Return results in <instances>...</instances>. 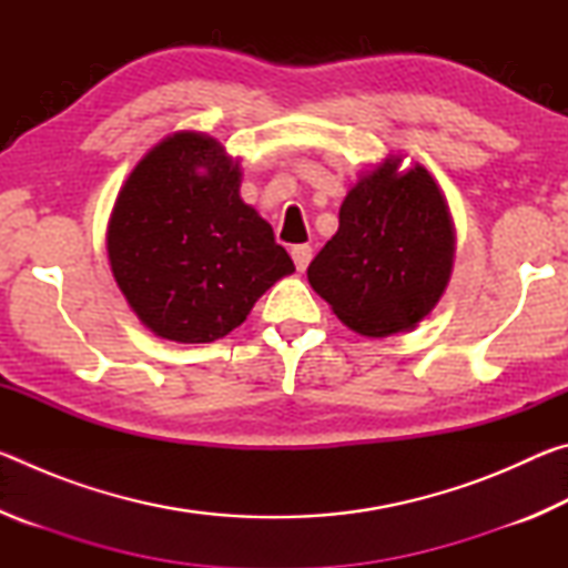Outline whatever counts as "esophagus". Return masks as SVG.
<instances>
[{"mask_svg": "<svg viewBox=\"0 0 568 568\" xmlns=\"http://www.w3.org/2000/svg\"><path fill=\"white\" fill-rule=\"evenodd\" d=\"M291 255H293V263H295L297 271H305L307 263H311V257H313V247L311 245H295L291 250Z\"/></svg>", "mask_w": 568, "mask_h": 568, "instance_id": "34e87169", "label": "esophagus"}]
</instances>
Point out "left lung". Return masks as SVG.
Segmentation results:
<instances>
[{
    "instance_id": "left-lung-1",
    "label": "left lung",
    "mask_w": 568,
    "mask_h": 568,
    "mask_svg": "<svg viewBox=\"0 0 568 568\" xmlns=\"http://www.w3.org/2000/svg\"><path fill=\"white\" fill-rule=\"evenodd\" d=\"M386 160L351 187L341 225L307 281L333 313L371 338L408 331L434 311L454 265V223L426 168Z\"/></svg>"
}]
</instances>
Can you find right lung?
<instances>
[{
    "mask_svg": "<svg viewBox=\"0 0 568 568\" xmlns=\"http://www.w3.org/2000/svg\"><path fill=\"white\" fill-rule=\"evenodd\" d=\"M110 265L138 318L160 338L213 343L295 265L273 227L240 200V168L220 142L175 132L120 190Z\"/></svg>",
    "mask_w": 568,
    "mask_h": 568,
    "instance_id": "1",
    "label": "right lung"
}]
</instances>
